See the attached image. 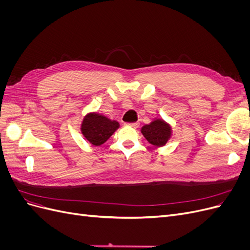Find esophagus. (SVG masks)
I'll list each match as a JSON object with an SVG mask.
<instances>
[{
  "label": "esophagus",
  "mask_w": 250,
  "mask_h": 250,
  "mask_svg": "<svg viewBox=\"0 0 250 250\" xmlns=\"http://www.w3.org/2000/svg\"><path fill=\"white\" fill-rule=\"evenodd\" d=\"M139 125H140V124H139L138 122H135V123H128V124H127V126L132 127V128H138Z\"/></svg>",
  "instance_id": "34e87169"
}]
</instances>
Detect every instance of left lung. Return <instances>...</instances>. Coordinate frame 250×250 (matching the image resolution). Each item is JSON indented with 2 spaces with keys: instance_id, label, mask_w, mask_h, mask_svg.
Returning <instances> with one entry per match:
<instances>
[{
  "instance_id": "obj_1",
  "label": "left lung",
  "mask_w": 250,
  "mask_h": 250,
  "mask_svg": "<svg viewBox=\"0 0 250 250\" xmlns=\"http://www.w3.org/2000/svg\"><path fill=\"white\" fill-rule=\"evenodd\" d=\"M145 139L155 147L165 146L172 134L171 126L163 119H155L148 125H144L141 129Z\"/></svg>"
}]
</instances>
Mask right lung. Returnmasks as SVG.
<instances>
[{
    "label": "right lung",
    "mask_w": 250,
    "mask_h": 250,
    "mask_svg": "<svg viewBox=\"0 0 250 250\" xmlns=\"http://www.w3.org/2000/svg\"><path fill=\"white\" fill-rule=\"evenodd\" d=\"M120 124L97 112H90L83 118L81 133L95 146H100L106 142L115 132Z\"/></svg>",
    "instance_id": "add662e5"
}]
</instances>
